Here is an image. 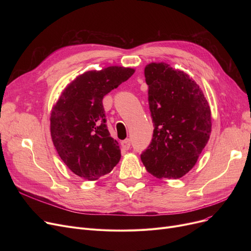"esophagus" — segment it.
<instances>
[{
    "mask_svg": "<svg viewBox=\"0 0 251 251\" xmlns=\"http://www.w3.org/2000/svg\"><path fill=\"white\" fill-rule=\"evenodd\" d=\"M121 147L124 150H129L131 148V141H130V139H125V140L121 141Z\"/></svg>",
    "mask_w": 251,
    "mask_h": 251,
    "instance_id": "1",
    "label": "esophagus"
}]
</instances>
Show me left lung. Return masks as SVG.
<instances>
[{
	"label": "left lung",
	"mask_w": 251,
	"mask_h": 251,
	"mask_svg": "<svg viewBox=\"0 0 251 251\" xmlns=\"http://www.w3.org/2000/svg\"><path fill=\"white\" fill-rule=\"evenodd\" d=\"M144 76L154 129L141 161L156 178L179 179L193 168L209 138L208 102L187 74L166 63L148 65Z\"/></svg>",
	"instance_id": "1"
}]
</instances>
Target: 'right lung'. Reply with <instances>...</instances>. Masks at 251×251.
I'll return each instance as SVG.
<instances>
[{
  "label": "right lung",
  "mask_w": 251,
  "mask_h": 251,
  "mask_svg": "<svg viewBox=\"0 0 251 251\" xmlns=\"http://www.w3.org/2000/svg\"><path fill=\"white\" fill-rule=\"evenodd\" d=\"M133 73V69L118 66L85 72L65 88L52 108V142L62 161L77 176L98 180L120 161V148L105 124L102 99Z\"/></svg>",
  "instance_id": "add662e5"
}]
</instances>
